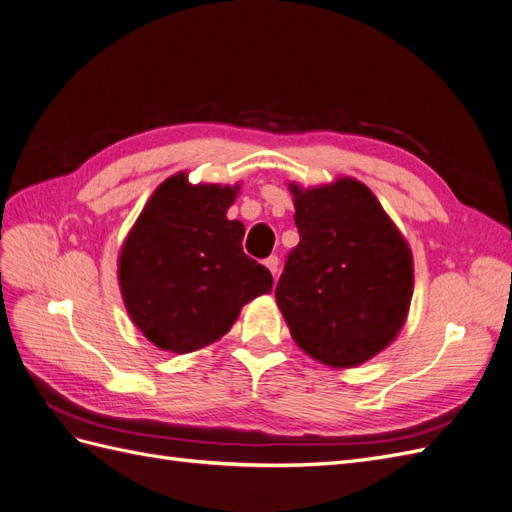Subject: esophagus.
<instances>
[{
    "instance_id": "esophagus-1",
    "label": "esophagus",
    "mask_w": 512,
    "mask_h": 512,
    "mask_svg": "<svg viewBox=\"0 0 512 512\" xmlns=\"http://www.w3.org/2000/svg\"><path fill=\"white\" fill-rule=\"evenodd\" d=\"M265 267L271 271V275L275 277L277 275V271H280V258L277 256H269L267 260H265Z\"/></svg>"
}]
</instances>
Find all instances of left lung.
<instances>
[{"label":"left lung","mask_w":512,"mask_h":512,"mask_svg":"<svg viewBox=\"0 0 512 512\" xmlns=\"http://www.w3.org/2000/svg\"><path fill=\"white\" fill-rule=\"evenodd\" d=\"M301 241L275 288L297 346L322 365L359 367L404 329L414 258L401 230L365 183L337 177L303 188L290 181Z\"/></svg>","instance_id":"obj_1"}]
</instances>
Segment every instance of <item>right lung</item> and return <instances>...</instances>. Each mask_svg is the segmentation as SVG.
Here are the masks:
<instances>
[{
	"label": "right lung",
	"instance_id": "add662e5",
	"mask_svg": "<svg viewBox=\"0 0 512 512\" xmlns=\"http://www.w3.org/2000/svg\"><path fill=\"white\" fill-rule=\"evenodd\" d=\"M241 185L162 181L123 239L117 280L134 327L188 354L222 339L241 307L269 294L271 273L243 254L245 226L226 213Z\"/></svg>",
	"mask_w": 512,
	"mask_h": 512
}]
</instances>
